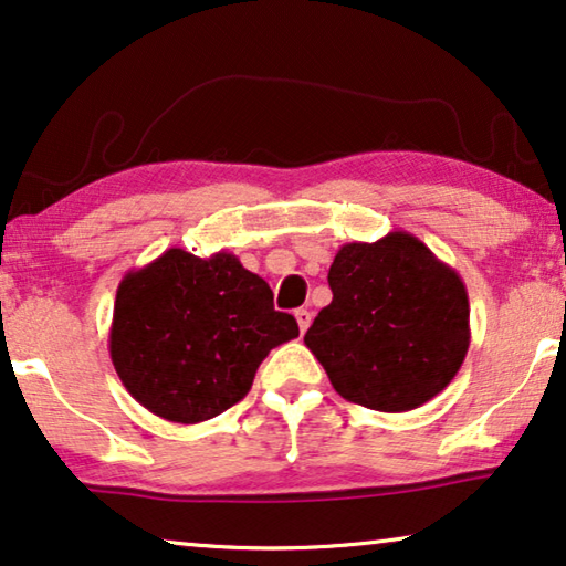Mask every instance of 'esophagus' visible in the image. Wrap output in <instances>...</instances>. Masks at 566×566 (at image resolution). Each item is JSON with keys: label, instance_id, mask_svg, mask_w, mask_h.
<instances>
[{"label": "esophagus", "instance_id": "1", "mask_svg": "<svg viewBox=\"0 0 566 566\" xmlns=\"http://www.w3.org/2000/svg\"><path fill=\"white\" fill-rule=\"evenodd\" d=\"M294 319H297V325H300V333H305L307 327H310V323H312V312H310V310H305V307L294 310Z\"/></svg>", "mask_w": 566, "mask_h": 566}]
</instances>
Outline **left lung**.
I'll list each match as a JSON object with an SVG mask.
<instances>
[{
	"label": "left lung",
	"mask_w": 566,
	"mask_h": 566,
	"mask_svg": "<svg viewBox=\"0 0 566 566\" xmlns=\"http://www.w3.org/2000/svg\"><path fill=\"white\" fill-rule=\"evenodd\" d=\"M333 302L305 345L333 389L376 411H409L458 376L470 345V302L460 274L407 231L337 249Z\"/></svg>",
	"instance_id": "obj_1"
}]
</instances>
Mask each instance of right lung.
<instances>
[{"label": "right lung", "mask_w": 566, "mask_h": 566, "mask_svg": "<svg viewBox=\"0 0 566 566\" xmlns=\"http://www.w3.org/2000/svg\"><path fill=\"white\" fill-rule=\"evenodd\" d=\"M300 335L274 294L239 256L167 249L116 290L108 353L124 389L177 424L213 419L241 401L256 368Z\"/></svg>", "instance_id": "1"}]
</instances>
